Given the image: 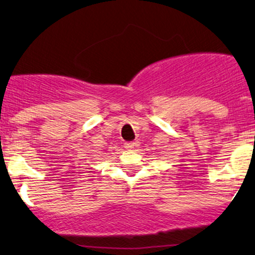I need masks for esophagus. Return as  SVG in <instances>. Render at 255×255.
I'll return each mask as SVG.
<instances>
[{
    "instance_id": "1",
    "label": "esophagus",
    "mask_w": 255,
    "mask_h": 255,
    "mask_svg": "<svg viewBox=\"0 0 255 255\" xmlns=\"http://www.w3.org/2000/svg\"><path fill=\"white\" fill-rule=\"evenodd\" d=\"M134 146H135L134 142H126L125 144V147L127 148V150H131V148H134Z\"/></svg>"
}]
</instances>
